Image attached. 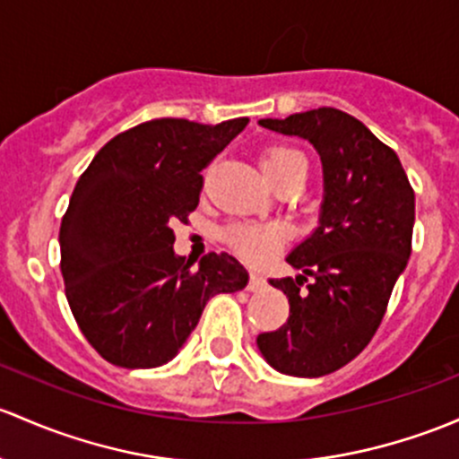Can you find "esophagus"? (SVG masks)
Returning <instances> with one entry per match:
<instances>
[{
    "mask_svg": "<svg viewBox=\"0 0 459 459\" xmlns=\"http://www.w3.org/2000/svg\"><path fill=\"white\" fill-rule=\"evenodd\" d=\"M264 286H266V279H264L259 273H250L248 286H246V288H248L250 292H257V290H262Z\"/></svg>",
    "mask_w": 459,
    "mask_h": 459,
    "instance_id": "1",
    "label": "esophagus"
}]
</instances>
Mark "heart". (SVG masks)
<instances>
[{"label":"heart","instance_id":"heart-1","mask_svg":"<svg viewBox=\"0 0 459 459\" xmlns=\"http://www.w3.org/2000/svg\"><path fill=\"white\" fill-rule=\"evenodd\" d=\"M259 165L273 185H277L290 173H306V158L297 149L286 147V144H270L264 149L259 153ZM288 238H290L288 229L277 221H266V224H262V221H238V224L229 226L224 233L226 244L239 257L253 264L266 262L268 257H273L288 242Z\"/></svg>","mask_w":459,"mask_h":459}]
</instances>
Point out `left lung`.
Returning <instances> with one entry per match:
<instances>
[{"instance_id": "1", "label": "left lung", "mask_w": 459, "mask_h": 459, "mask_svg": "<svg viewBox=\"0 0 459 459\" xmlns=\"http://www.w3.org/2000/svg\"><path fill=\"white\" fill-rule=\"evenodd\" d=\"M259 125L306 138L323 162L318 229L288 255L303 274L270 279L288 297L290 316L257 336L274 369L316 378L356 359L378 330L411 255L416 195L394 149L341 109L318 108Z\"/></svg>"}]
</instances>
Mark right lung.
I'll use <instances>...</instances> for the list:
<instances>
[{
	"mask_svg": "<svg viewBox=\"0 0 459 459\" xmlns=\"http://www.w3.org/2000/svg\"><path fill=\"white\" fill-rule=\"evenodd\" d=\"M246 125L147 120L114 136L81 173L61 220V274L72 315L108 363L160 368L211 297L248 283L229 253L204 255L197 268L178 257L171 229L189 221L204 185L200 171Z\"/></svg>",
	"mask_w": 459,
	"mask_h": 459,
	"instance_id": "add662e5",
	"label": "right lung"
}]
</instances>
